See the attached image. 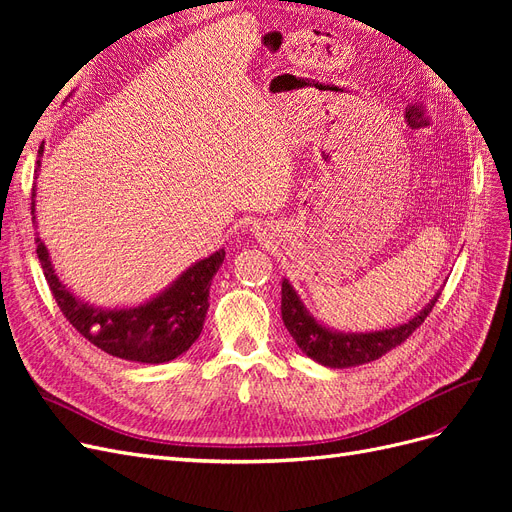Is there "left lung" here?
I'll list each match as a JSON object with an SVG mask.
<instances>
[{
    "label": "left lung",
    "mask_w": 512,
    "mask_h": 512,
    "mask_svg": "<svg viewBox=\"0 0 512 512\" xmlns=\"http://www.w3.org/2000/svg\"><path fill=\"white\" fill-rule=\"evenodd\" d=\"M440 294L431 299V303L423 309L421 314L408 320L406 324H399L395 329L376 331V333H335L327 327H322L312 316H309L303 303L299 301L297 292L284 280L282 282V320L286 324L288 333L292 335L297 346L324 367H352L363 365L369 361L380 359L382 354L404 344L406 339L421 327L429 312L436 305Z\"/></svg>",
    "instance_id": "left-lung-1"
}]
</instances>
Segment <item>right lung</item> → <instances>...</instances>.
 <instances>
[{"mask_svg": "<svg viewBox=\"0 0 512 512\" xmlns=\"http://www.w3.org/2000/svg\"><path fill=\"white\" fill-rule=\"evenodd\" d=\"M40 147L38 153H42ZM40 168V160H38ZM36 188L32 194V215L36 213ZM36 224V215H34ZM36 254L61 314L91 344L106 354L138 363H166L188 350L203 331L209 309V286L224 260V250L196 262L179 280L156 299L130 309H98L79 301L59 282L49 252L36 237Z\"/></svg>", "mask_w": 512, "mask_h": 512, "instance_id": "obj_1", "label": "right lung"}]
</instances>
